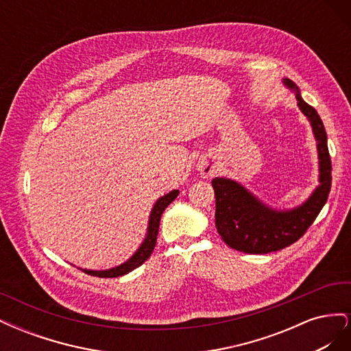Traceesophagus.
<instances>
[{
    "mask_svg": "<svg viewBox=\"0 0 351 351\" xmlns=\"http://www.w3.org/2000/svg\"><path fill=\"white\" fill-rule=\"evenodd\" d=\"M199 169H200V174L204 177H209L212 173H214V167L210 165H200Z\"/></svg>",
    "mask_w": 351,
    "mask_h": 351,
    "instance_id": "esophagus-1",
    "label": "esophagus"
}]
</instances>
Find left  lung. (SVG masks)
I'll use <instances>...</instances> for the list:
<instances>
[{
	"label": "left lung",
	"instance_id": "obj_1",
	"mask_svg": "<svg viewBox=\"0 0 351 351\" xmlns=\"http://www.w3.org/2000/svg\"><path fill=\"white\" fill-rule=\"evenodd\" d=\"M284 84L295 92L297 105L312 125L319 158V186L300 206L278 210L265 205L234 180L224 177L212 180L218 234L231 249L250 254L277 252L295 243L319 215L331 190V156L321 117L303 101L293 80L284 79Z\"/></svg>",
	"mask_w": 351,
	"mask_h": 351
}]
</instances>
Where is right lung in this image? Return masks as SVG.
I'll list each match as a JSON object with an SVG mask.
<instances>
[{"label":"right lung","instance_id":"obj_1","mask_svg":"<svg viewBox=\"0 0 351 351\" xmlns=\"http://www.w3.org/2000/svg\"><path fill=\"white\" fill-rule=\"evenodd\" d=\"M178 190H173V192L167 193L165 196L159 197L156 200V204L154 205L151 215H149V224H147V232L146 237L143 240V243L141 244V247L136 250V253L133 256L119 265V267L111 268V269H105V271H92V269H82L83 272H86L89 275H93V277H99V278H115V277H121L124 274H129L130 271L136 269L141 265L151 256L154 247L156 244V236H158V230H159V221H161V215L162 212L165 210V208L171 204V202L178 196Z\"/></svg>","mask_w":351,"mask_h":351}]
</instances>
